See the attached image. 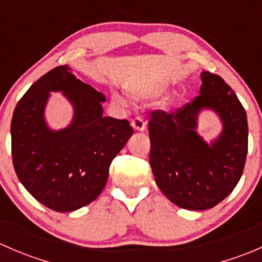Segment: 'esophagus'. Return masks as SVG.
Segmentation results:
<instances>
[{
    "label": "esophagus",
    "mask_w": 262,
    "mask_h": 262,
    "mask_svg": "<svg viewBox=\"0 0 262 262\" xmlns=\"http://www.w3.org/2000/svg\"><path fill=\"white\" fill-rule=\"evenodd\" d=\"M132 126H133L134 130L137 132H143L144 129H146V121L143 120V118H141V116H137V118H134L133 120H132Z\"/></svg>",
    "instance_id": "obj_1"
}]
</instances>
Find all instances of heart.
I'll return each mask as SVG.
<instances>
[{
  "instance_id": "1",
  "label": "heart",
  "mask_w": 262,
  "mask_h": 262,
  "mask_svg": "<svg viewBox=\"0 0 262 262\" xmlns=\"http://www.w3.org/2000/svg\"><path fill=\"white\" fill-rule=\"evenodd\" d=\"M113 99H114V101H116V102H121V99H120V96H119V95L114 94V95H113Z\"/></svg>"
}]
</instances>
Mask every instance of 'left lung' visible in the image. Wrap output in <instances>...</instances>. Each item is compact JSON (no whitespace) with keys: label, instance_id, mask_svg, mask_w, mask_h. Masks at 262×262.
I'll return each mask as SVG.
<instances>
[{"label":"left lung","instance_id":"8db88e82","mask_svg":"<svg viewBox=\"0 0 262 262\" xmlns=\"http://www.w3.org/2000/svg\"><path fill=\"white\" fill-rule=\"evenodd\" d=\"M200 95L176 113L152 112L148 123L149 162L161 191L178 207L205 210L226 199L244 172L247 115L233 90L203 71ZM219 115L222 132L208 144L197 134L200 113Z\"/></svg>","mask_w":262,"mask_h":262}]
</instances>
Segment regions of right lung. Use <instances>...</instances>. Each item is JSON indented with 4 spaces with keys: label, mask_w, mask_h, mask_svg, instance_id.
Masks as SVG:
<instances>
[{
    "label": "right lung",
    "mask_w": 262,
    "mask_h": 262,
    "mask_svg": "<svg viewBox=\"0 0 262 262\" xmlns=\"http://www.w3.org/2000/svg\"><path fill=\"white\" fill-rule=\"evenodd\" d=\"M50 92H62L74 107L66 128L45 120ZM105 96L78 80L67 64L39 78L25 92L11 121L12 162L18 180L43 205L73 212L94 202L109 167L133 134L128 120L102 116Z\"/></svg>",
    "instance_id": "right-lung-1"
}]
</instances>
